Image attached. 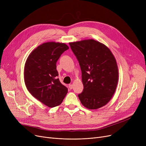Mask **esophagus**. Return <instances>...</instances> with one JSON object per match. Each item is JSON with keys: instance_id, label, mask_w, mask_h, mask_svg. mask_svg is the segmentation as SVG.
Listing matches in <instances>:
<instances>
[{"instance_id": "esophagus-1", "label": "esophagus", "mask_w": 146, "mask_h": 146, "mask_svg": "<svg viewBox=\"0 0 146 146\" xmlns=\"http://www.w3.org/2000/svg\"><path fill=\"white\" fill-rule=\"evenodd\" d=\"M73 85H72V84H70V85H68V87H69V88H70V89H72V88H73Z\"/></svg>"}]
</instances>
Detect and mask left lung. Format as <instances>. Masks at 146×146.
<instances>
[{"instance_id":"obj_1","label":"left lung","mask_w":146,"mask_h":146,"mask_svg":"<svg viewBox=\"0 0 146 146\" xmlns=\"http://www.w3.org/2000/svg\"><path fill=\"white\" fill-rule=\"evenodd\" d=\"M79 61L84 86L78 95L89 110L108 104L115 92L118 81L117 61L108 47L92 39L69 42Z\"/></svg>"}]
</instances>
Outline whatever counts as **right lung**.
Here are the masks:
<instances>
[{"label":"right lung","instance_id":"1","mask_svg":"<svg viewBox=\"0 0 146 146\" xmlns=\"http://www.w3.org/2000/svg\"><path fill=\"white\" fill-rule=\"evenodd\" d=\"M68 48L64 43H43L30 53L25 64L24 81L28 90L49 108L60 105L67 94L68 89L57 78L56 63Z\"/></svg>","mask_w":146,"mask_h":146}]
</instances>
